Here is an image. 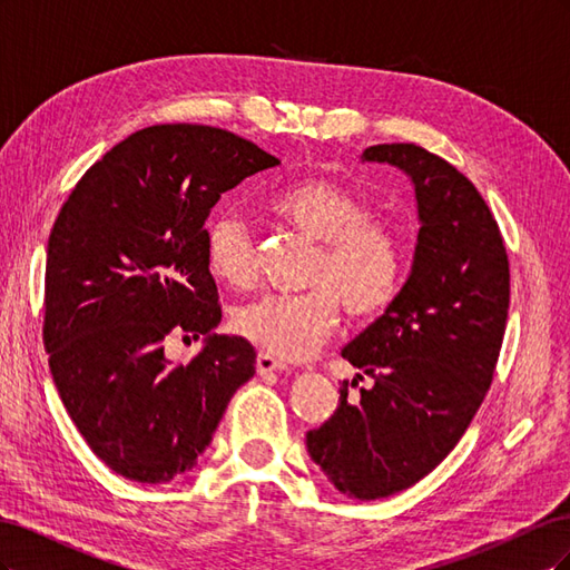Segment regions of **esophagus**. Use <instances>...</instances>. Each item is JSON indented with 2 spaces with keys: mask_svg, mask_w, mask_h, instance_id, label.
I'll use <instances>...</instances> for the list:
<instances>
[{
  "mask_svg": "<svg viewBox=\"0 0 570 570\" xmlns=\"http://www.w3.org/2000/svg\"><path fill=\"white\" fill-rule=\"evenodd\" d=\"M256 371L262 373V375L273 373V371H287V364H285L283 358L273 356L268 352H258V356H256Z\"/></svg>",
  "mask_w": 570,
  "mask_h": 570,
  "instance_id": "1",
  "label": "esophagus"
}]
</instances>
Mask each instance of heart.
Wrapping results in <instances>:
<instances>
[{
    "label": "heart",
    "instance_id": "b5f03b06",
    "mask_svg": "<svg viewBox=\"0 0 570 570\" xmlns=\"http://www.w3.org/2000/svg\"><path fill=\"white\" fill-rule=\"evenodd\" d=\"M268 209L287 226L321 243L308 285L299 295L268 292L237 308L235 327L268 354L312 356L333 333L340 304L352 318L381 314L400 285V245L385 223L350 187L306 178L278 189ZM206 264L218 281L249 287L256 281V249L247 223L216 216L206 228Z\"/></svg>",
    "mask_w": 570,
    "mask_h": 570
}]
</instances>
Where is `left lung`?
I'll list each match as a JSON object with an SVG mask.
<instances>
[{
  "mask_svg": "<svg viewBox=\"0 0 570 570\" xmlns=\"http://www.w3.org/2000/svg\"><path fill=\"white\" fill-rule=\"evenodd\" d=\"M361 161L404 170L419 239L406 283L342 356L373 377L344 381L306 452L347 497L416 485L450 454L490 390L509 316V258L490 206L463 174L419 145H373Z\"/></svg>",
  "mask_w": 570,
  "mask_h": 570,
  "instance_id": "8db88e82",
  "label": "left lung"
}]
</instances>
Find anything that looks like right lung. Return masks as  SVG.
<instances>
[{
  "instance_id": "right-lung-1",
  "label": "right lung",
  "mask_w": 570,
  "mask_h": 570,
  "mask_svg": "<svg viewBox=\"0 0 570 570\" xmlns=\"http://www.w3.org/2000/svg\"><path fill=\"white\" fill-rule=\"evenodd\" d=\"M278 164L228 130L151 126L107 151L61 206L42 340L68 416L118 475L157 485L193 469L254 375L252 344L214 333L204 223L223 193ZM170 332L204 334L203 352L174 365Z\"/></svg>"
}]
</instances>
